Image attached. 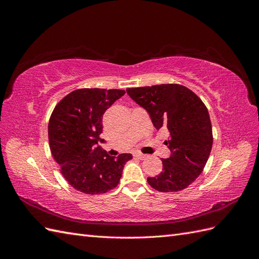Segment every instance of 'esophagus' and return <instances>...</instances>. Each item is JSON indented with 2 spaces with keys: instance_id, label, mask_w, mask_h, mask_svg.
Returning a JSON list of instances; mask_svg holds the SVG:
<instances>
[{
  "instance_id": "34e87169",
  "label": "esophagus",
  "mask_w": 259,
  "mask_h": 259,
  "mask_svg": "<svg viewBox=\"0 0 259 259\" xmlns=\"http://www.w3.org/2000/svg\"><path fill=\"white\" fill-rule=\"evenodd\" d=\"M135 156H136L137 159H139V160H145L148 155L145 154V153H142V152H138V153L135 154Z\"/></svg>"
}]
</instances>
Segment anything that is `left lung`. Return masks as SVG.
<instances>
[{
    "instance_id": "8db88e82",
    "label": "left lung",
    "mask_w": 259,
    "mask_h": 259,
    "mask_svg": "<svg viewBox=\"0 0 259 259\" xmlns=\"http://www.w3.org/2000/svg\"><path fill=\"white\" fill-rule=\"evenodd\" d=\"M145 108L156 130L169 133L170 150L163 169L147 182L160 192H177L191 185L204 169L213 146L207 108L195 94L180 84H160L126 90Z\"/></svg>"
}]
</instances>
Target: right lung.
Instances as JSON below:
<instances>
[{
    "label": "right lung",
    "instance_id": "right-lung-1",
    "mask_svg": "<svg viewBox=\"0 0 259 259\" xmlns=\"http://www.w3.org/2000/svg\"><path fill=\"white\" fill-rule=\"evenodd\" d=\"M123 90L80 89L69 93L54 108L49 122V142L60 173L75 190L101 194L119 185L125 163L133 156L108 155L98 143L103 115Z\"/></svg>",
    "mask_w": 259,
    "mask_h": 259
}]
</instances>
